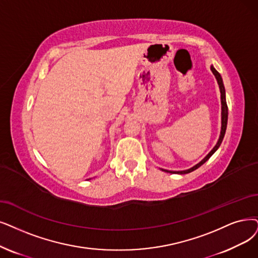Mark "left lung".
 <instances>
[{"mask_svg":"<svg viewBox=\"0 0 258 258\" xmlns=\"http://www.w3.org/2000/svg\"><path fill=\"white\" fill-rule=\"evenodd\" d=\"M211 71L213 72L214 76L216 77V80H217L218 82V86H219V89H220V97H221V131H220V136H219V139H218V142L217 144H216L215 147L209 152V154L207 157H205L202 161H200L198 164H196L195 166H192L191 168L189 169H186V170H180V171H172V170H167V169H162L163 171L165 172H170V173H178V174H184V173H188V172H191L194 170H196L197 168H199L201 165H203L205 162H207L213 154L216 152V150H217L219 148V146L221 145L222 143V140L224 138V135H225V130H226V125H228V105H226V100H225V90H224V86H223V81H222V78L220 76V74L218 73L217 71H216V69L211 66Z\"/></svg>","mask_w":258,"mask_h":258,"instance_id":"8db88e82","label":"left lung"}]
</instances>
